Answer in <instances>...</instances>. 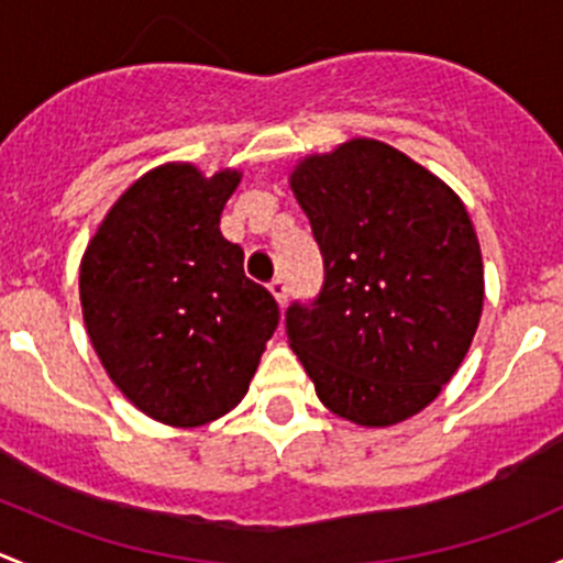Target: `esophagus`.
I'll return each instance as SVG.
<instances>
[{
  "instance_id": "esophagus-1",
  "label": "esophagus",
  "mask_w": 563,
  "mask_h": 563,
  "mask_svg": "<svg viewBox=\"0 0 563 563\" xmlns=\"http://www.w3.org/2000/svg\"><path fill=\"white\" fill-rule=\"evenodd\" d=\"M268 289H271V292H274L276 303H279L282 309H284V303H287V282H284V279H274V282L268 284Z\"/></svg>"
}]
</instances>
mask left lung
<instances>
[{
  "mask_svg": "<svg viewBox=\"0 0 563 563\" xmlns=\"http://www.w3.org/2000/svg\"><path fill=\"white\" fill-rule=\"evenodd\" d=\"M324 260L311 306L287 309L289 346L333 415L387 428L453 379L483 317L485 271L466 206L374 137L289 170Z\"/></svg>",
  "mask_w": 563,
  "mask_h": 563,
  "instance_id": "1",
  "label": "left lung"
}]
</instances>
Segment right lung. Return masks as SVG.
I'll return each instance as SVG.
<instances>
[{"instance_id": "1", "label": "right lung", "mask_w": 563, "mask_h": 563, "mask_svg": "<svg viewBox=\"0 0 563 563\" xmlns=\"http://www.w3.org/2000/svg\"><path fill=\"white\" fill-rule=\"evenodd\" d=\"M241 178L165 162L110 206L80 257V309L102 368L165 426H206L239 407L279 324L274 295L243 274V249L219 230Z\"/></svg>"}]
</instances>
